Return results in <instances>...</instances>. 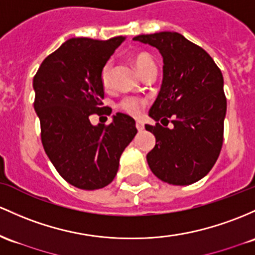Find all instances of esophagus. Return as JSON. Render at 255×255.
Returning a JSON list of instances; mask_svg holds the SVG:
<instances>
[{"mask_svg":"<svg viewBox=\"0 0 255 255\" xmlns=\"http://www.w3.org/2000/svg\"><path fill=\"white\" fill-rule=\"evenodd\" d=\"M135 127H136V129L139 130V132H141V130L144 129V123H142L141 121H136Z\"/></svg>","mask_w":255,"mask_h":255,"instance_id":"34e87169","label":"esophagus"}]
</instances>
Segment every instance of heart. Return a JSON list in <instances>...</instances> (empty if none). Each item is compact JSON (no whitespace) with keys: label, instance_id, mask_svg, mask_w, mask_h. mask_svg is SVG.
Instances as JSON below:
<instances>
[{"label":"heart","instance_id":"b5f03b06","mask_svg":"<svg viewBox=\"0 0 255 255\" xmlns=\"http://www.w3.org/2000/svg\"><path fill=\"white\" fill-rule=\"evenodd\" d=\"M134 65H135L136 70L139 71V74H142L145 70H147L150 66L155 65L153 60L151 59L147 54L145 53H140V54L135 55L133 59ZM111 71H113V64L111 61H108L102 69V74H100V80H102V85L104 88H109L111 85ZM145 103L144 100L140 99L138 97H125L121 102L119 103V108L125 113L132 115V116H139L141 114V111L144 110Z\"/></svg>","mask_w":255,"mask_h":255}]
</instances>
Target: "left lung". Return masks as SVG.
<instances>
[{"instance_id":"obj_1","label":"left lung","mask_w":255,"mask_h":255,"mask_svg":"<svg viewBox=\"0 0 255 255\" xmlns=\"http://www.w3.org/2000/svg\"><path fill=\"white\" fill-rule=\"evenodd\" d=\"M133 40L156 47L163 58L161 91L149 111L157 123L145 125L156 138L147 163L162 181L190 185L208 174L222 150L226 115L223 74L205 49L178 32ZM169 118L172 130L161 126L168 125Z\"/></svg>"}]
</instances>
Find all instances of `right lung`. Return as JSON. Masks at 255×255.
<instances>
[{"label":"right lung","instance_id":"1","mask_svg":"<svg viewBox=\"0 0 255 255\" xmlns=\"http://www.w3.org/2000/svg\"><path fill=\"white\" fill-rule=\"evenodd\" d=\"M125 41L77 37L64 42L42 61L33 77L41 140L58 173L82 190L102 189L119 170L120 157L138 130L135 121L117 113L109 126H93L89 116L111 114L103 106V66Z\"/></svg>","mask_w":255,"mask_h":255}]
</instances>
